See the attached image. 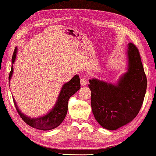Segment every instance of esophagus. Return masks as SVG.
<instances>
[{
	"instance_id": "1",
	"label": "esophagus",
	"mask_w": 156,
	"mask_h": 156,
	"mask_svg": "<svg viewBox=\"0 0 156 156\" xmlns=\"http://www.w3.org/2000/svg\"><path fill=\"white\" fill-rule=\"evenodd\" d=\"M80 82H81V85L82 86H85L87 84V80L86 78H81V80H80Z\"/></svg>"
}]
</instances>
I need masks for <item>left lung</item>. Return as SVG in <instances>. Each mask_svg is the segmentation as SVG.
I'll return each instance as SVG.
<instances>
[{
    "label": "left lung",
    "mask_w": 156,
    "mask_h": 156,
    "mask_svg": "<svg viewBox=\"0 0 156 156\" xmlns=\"http://www.w3.org/2000/svg\"><path fill=\"white\" fill-rule=\"evenodd\" d=\"M127 71L116 83L89 80L91 103L95 119L101 127L116 130L134 119L141 109L147 87L139 50L127 46Z\"/></svg>",
    "instance_id": "1"
}]
</instances>
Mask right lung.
<instances>
[{
  "label": "right lung",
  "mask_w": 156,
  "mask_h": 156,
  "mask_svg": "<svg viewBox=\"0 0 156 156\" xmlns=\"http://www.w3.org/2000/svg\"><path fill=\"white\" fill-rule=\"evenodd\" d=\"M17 53V48H15L14 53H13L12 57V65L11 67V71L9 74V82H10L11 78H12L13 73V64L15 63V59ZM80 76L78 74H76L73 76V78L71 80H69L68 82L65 83L62 85V89L60 90L59 96L58 97L57 101H56L55 105L53 108L45 114L44 115L38 117H31L20 111V110L18 108L16 101L15 98H13V101L15 108H16L17 111L19 113L20 116L22 117V119L28 125L31 126V127L36 128L37 129L40 130H51L53 129H55L58 127L62 122L64 120L66 116L67 109H68V101L70 97L76 93L78 90L80 89Z\"/></svg>",
  "instance_id": "1"
}]
</instances>
